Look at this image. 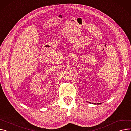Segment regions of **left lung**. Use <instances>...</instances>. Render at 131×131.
Listing matches in <instances>:
<instances>
[{"label": "left lung", "mask_w": 131, "mask_h": 131, "mask_svg": "<svg viewBox=\"0 0 131 131\" xmlns=\"http://www.w3.org/2000/svg\"><path fill=\"white\" fill-rule=\"evenodd\" d=\"M97 104H99V103H97Z\"/></svg>", "instance_id": "1"}]
</instances>
